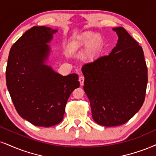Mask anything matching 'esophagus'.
<instances>
[{
  "label": "esophagus",
  "mask_w": 156,
  "mask_h": 156,
  "mask_svg": "<svg viewBox=\"0 0 156 156\" xmlns=\"http://www.w3.org/2000/svg\"><path fill=\"white\" fill-rule=\"evenodd\" d=\"M79 81L80 82V85L82 86L84 84V77L83 76H80L79 77Z\"/></svg>",
  "instance_id": "obj_1"
}]
</instances>
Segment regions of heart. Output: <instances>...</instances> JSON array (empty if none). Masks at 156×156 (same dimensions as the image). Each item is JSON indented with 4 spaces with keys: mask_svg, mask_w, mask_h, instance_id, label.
I'll list each match as a JSON object with an SVG mask.
<instances>
[{
    "mask_svg": "<svg viewBox=\"0 0 156 156\" xmlns=\"http://www.w3.org/2000/svg\"><path fill=\"white\" fill-rule=\"evenodd\" d=\"M102 42L103 40L99 34L93 32H85L71 39L68 44V49L71 52H76L82 48L87 47V55L93 56L101 48Z\"/></svg>",
    "mask_w": 156,
    "mask_h": 156,
    "instance_id": "b5f03b06",
    "label": "heart"
}]
</instances>
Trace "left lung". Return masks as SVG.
I'll return each instance as SVG.
<instances>
[{"label":"left lung","instance_id":"1","mask_svg":"<svg viewBox=\"0 0 156 156\" xmlns=\"http://www.w3.org/2000/svg\"><path fill=\"white\" fill-rule=\"evenodd\" d=\"M116 47L82 68L84 90L89 98L94 121L101 126L127 122L145 101L147 69L143 48L122 27Z\"/></svg>","mask_w":156,"mask_h":156}]
</instances>
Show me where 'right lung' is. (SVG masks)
<instances>
[{
	"mask_svg": "<svg viewBox=\"0 0 156 156\" xmlns=\"http://www.w3.org/2000/svg\"><path fill=\"white\" fill-rule=\"evenodd\" d=\"M56 32L33 27L13 44L8 58L6 85L15 108L37 126L59 124L69 96L80 87L77 74L62 76L45 63L51 51L47 43Z\"/></svg>",
	"mask_w": 156,
	"mask_h": 156,
	"instance_id": "right-lung-1",
	"label": "right lung"
}]
</instances>
